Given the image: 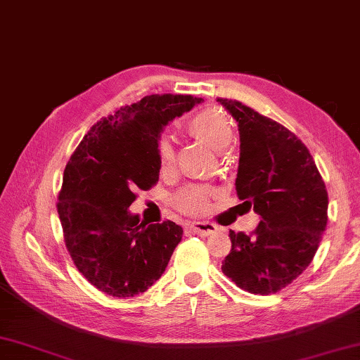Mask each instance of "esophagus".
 I'll list each match as a JSON object with an SVG mask.
<instances>
[{
  "mask_svg": "<svg viewBox=\"0 0 360 360\" xmlns=\"http://www.w3.org/2000/svg\"><path fill=\"white\" fill-rule=\"evenodd\" d=\"M188 229L192 232H195L196 235H201V236H209L210 233L217 232V226L212 224V223H205V221H195L188 226Z\"/></svg>",
  "mask_w": 360,
  "mask_h": 360,
  "instance_id": "34e87169",
  "label": "esophagus"
}]
</instances>
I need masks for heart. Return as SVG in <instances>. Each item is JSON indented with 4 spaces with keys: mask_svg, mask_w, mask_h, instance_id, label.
<instances>
[{
    "mask_svg": "<svg viewBox=\"0 0 360 360\" xmlns=\"http://www.w3.org/2000/svg\"><path fill=\"white\" fill-rule=\"evenodd\" d=\"M187 131L215 151H224L233 141L232 120L217 106H209L190 117ZM158 160L162 170L174 164V150L167 137H160L158 142ZM210 196L212 192L205 187H187L176 195L174 204L186 213H201L207 209Z\"/></svg>",
    "mask_w": 360,
    "mask_h": 360,
    "instance_id": "1",
    "label": "heart"
}]
</instances>
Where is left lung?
Wrapping results in <instances>:
<instances>
[{
    "label": "left lung",
    "mask_w": 360,
    "mask_h": 360,
    "mask_svg": "<svg viewBox=\"0 0 360 360\" xmlns=\"http://www.w3.org/2000/svg\"><path fill=\"white\" fill-rule=\"evenodd\" d=\"M218 102L238 122L236 195L262 218L250 235L231 231L221 269L250 294H275L316 255L328 221L325 182L307 145L288 128L238 101Z\"/></svg>",
    "instance_id": "left-lung-1"
}]
</instances>
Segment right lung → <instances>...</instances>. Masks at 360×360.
Wrapping results in <instances>:
<instances>
[{
	"instance_id": "obj_1",
	"label": "right lung",
	"mask_w": 360,
	"mask_h": 360,
	"mask_svg": "<svg viewBox=\"0 0 360 360\" xmlns=\"http://www.w3.org/2000/svg\"><path fill=\"white\" fill-rule=\"evenodd\" d=\"M202 98L145 96L89 129L63 173L58 217L66 249L79 272L102 292L127 298L160 278L182 227L148 224L128 207L137 190L159 179L158 142L164 127Z\"/></svg>"
}]
</instances>
